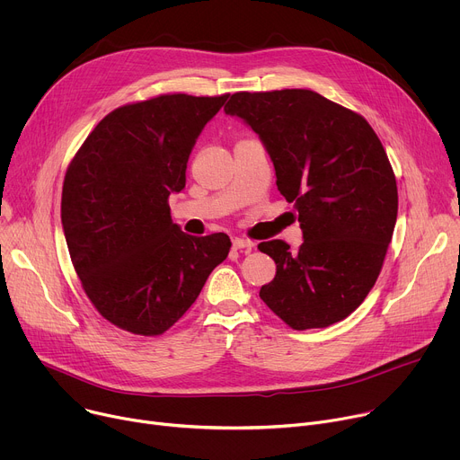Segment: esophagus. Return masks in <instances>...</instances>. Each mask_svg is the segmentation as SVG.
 I'll return each mask as SVG.
<instances>
[{"label": "esophagus", "instance_id": "34e87169", "mask_svg": "<svg viewBox=\"0 0 460 460\" xmlns=\"http://www.w3.org/2000/svg\"><path fill=\"white\" fill-rule=\"evenodd\" d=\"M254 245V242L252 240H249V238H233V249L234 251H238V249H251Z\"/></svg>", "mask_w": 460, "mask_h": 460}]
</instances>
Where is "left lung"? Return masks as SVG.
I'll list each match as a JSON object with an SVG mask.
<instances>
[{"instance_id":"8db88e82","label":"left lung","mask_w":460,"mask_h":460,"mask_svg":"<svg viewBox=\"0 0 460 460\" xmlns=\"http://www.w3.org/2000/svg\"><path fill=\"white\" fill-rule=\"evenodd\" d=\"M226 112L264 142L304 242H260L277 264L260 298L296 332L349 316L375 286L399 211L397 180L371 125L307 89L234 93Z\"/></svg>"}]
</instances>
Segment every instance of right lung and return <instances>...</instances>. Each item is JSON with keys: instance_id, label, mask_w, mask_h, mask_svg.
I'll return each instance as SVG.
<instances>
[{"instance_id": "obj_1", "label": "right lung", "mask_w": 460, "mask_h": 460, "mask_svg": "<svg viewBox=\"0 0 460 460\" xmlns=\"http://www.w3.org/2000/svg\"><path fill=\"white\" fill-rule=\"evenodd\" d=\"M229 94H160L109 112L71 160L61 224L96 311L128 333L158 337L199 298L231 249L226 233L190 236L171 220L189 155Z\"/></svg>"}]
</instances>
